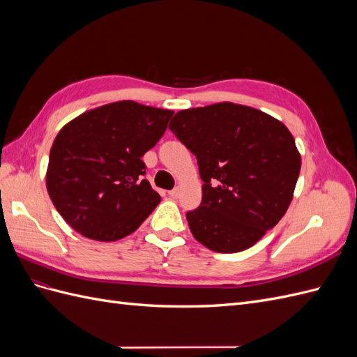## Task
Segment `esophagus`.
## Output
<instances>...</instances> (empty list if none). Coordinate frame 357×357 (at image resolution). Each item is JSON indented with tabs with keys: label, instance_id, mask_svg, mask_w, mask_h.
<instances>
[{
	"label": "esophagus",
	"instance_id": "1",
	"mask_svg": "<svg viewBox=\"0 0 357 357\" xmlns=\"http://www.w3.org/2000/svg\"><path fill=\"white\" fill-rule=\"evenodd\" d=\"M168 195H169L171 198H178V195H180V189H178V188H176V189L169 190V192H168Z\"/></svg>",
	"mask_w": 357,
	"mask_h": 357
}]
</instances>
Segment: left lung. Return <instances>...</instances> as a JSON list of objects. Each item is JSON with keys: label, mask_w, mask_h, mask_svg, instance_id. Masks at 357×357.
<instances>
[{"label": "left lung", "mask_w": 357, "mask_h": 357, "mask_svg": "<svg viewBox=\"0 0 357 357\" xmlns=\"http://www.w3.org/2000/svg\"><path fill=\"white\" fill-rule=\"evenodd\" d=\"M169 129L197 156L204 181L201 205L186 213L197 241L218 253L243 252L283 218L301 171L283 122L219 102L177 112Z\"/></svg>", "instance_id": "8db88e82"}]
</instances>
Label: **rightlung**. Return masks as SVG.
Returning <instances> with one entry per match:
<instances>
[{
    "label": "right lung",
    "instance_id": "obj_1",
    "mask_svg": "<svg viewBox=\"0 0 357 357\" xmlns=\"http://www.w3.org/2000/svg\"><path fill=\"white\" fill-rule=\"evenodd\" d=\"M172 110L117 101L63 125L50 149L49 197L71 228L95 241L135 232L160 202L142 156L164 135Z\"/></svg>",
    "mask_w": 357,
    "mask_h": 357
}]
</instances>
